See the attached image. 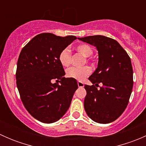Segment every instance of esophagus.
Masks as SVG:
<instances>
[{"label":"esophagus","mask_w":146,"mask_h":146,"mask_svg":"<svg viewBox=\"0 0 146 146\" xmlns=\"http://www.w3.org/2000/svg\"><path fill=\"white\" fill-rule=\"evenodd\" d=\"M78 85L79 88H83L84 83H83V82H80V81H78Z\"/></svg>","instance_id":"esophagus-1"}]
</instances>
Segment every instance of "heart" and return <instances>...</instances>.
I'll return each mask as SVG.
<instances>
[{"label": "heart", "mask_w": 146, "mask_h": 146, "mask_svg": "<svg viewBox=\"0 0 146 146\" xmlns=\"http://www.w3.org/2000/svg\"><path fill=\"white\" fill-rule=\"evenodd\" d=\"M76 50L84 57L87 58V61H88V57L90 56L93 53L92 47L86 44H82L76 46ZM70 58H71V54L69 49H68L67 48H64L60 52L59 56H58L60 64L63 66H68L70 65ZM90 73V69L88 66H84L82 68L71 67L66 70V76L68 78L75 79L78 81H82L85 80Z\"/></svg>", "instance_id": "heart-1"}]
</instances>
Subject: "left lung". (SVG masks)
I'll use <instances>...</instances> for the list:
<instances>
[{
    "instance_id": "obj_1",
    "label": "left lung",
    "mask_w": 146,
    "mask_h": 146,
    "mask_svg": "<svg viewBox=\"0 0 146 146\" xmlns=\"http://www.w3.org/2000/svg\"><path fill=\"white\" fill-rule=\"evenodd\" d=\"M78 39L94 46L98 51V68L88 78L92 85H85L87 95L84 108L94 121L111 123L121 115L131 94L133 82L131 58L121 46L111 38L95 35ZM100 82L103 86L98 89Z\"/></svg>"
}]
</instances>
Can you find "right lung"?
I'll list each match as a JSON object with an SVG mask.
<instances>
[{
    "label": "right lung",
    "instance_id": "right-lung-1",
    "mask_svg": "<svg viewBox=\"0 0 146 146\" xmlns=\"http://www.w3.org/2000/svg\"><path fill=\"white\" fill-rule=\"evenodd\" d=\"M76 39L39 34L25 46L19 56L16 82L20 98L28 112L42 123L59 120L78 88L77 80L64 77L58 60L60 52ZM54 80L61 84H53Z\"/></svg>",
    "mask_w": 146,
    "mask_h": 146
}]
</instances>
